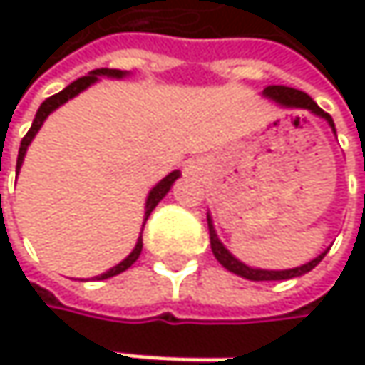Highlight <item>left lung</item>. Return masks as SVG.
I'll return each mask as SVG.
<instances>
[{"label": "left lung", "instance_id": "1", "mask_svg": "<svg viewBox=\"0 0 365 365\" xmlns=\"http://www.w3.org/2000/svg\"><path fill=\"white\" fill-rule=\"evenodd\" d=\"M262 95H264V97H268V99H272V101H277V103H279V106H283V108L309 110L311 113H315V115H319V118L328 120V124L331 126V130L336 133L331 115L322 110V108H319V106H317V103L307 95V93L296 91V88H289V86H266ZM207 224H209L211 252H213V255H215V259H217L226 270H230V272H235V274H239V277H243V279H250V281H285V279H294V277L307 274L309 270H313V268L324 259V255L328 254V250H326L324 254H319L315 259H311V262H307V264H302V266L289 268V270H262V268H252V266H247V264L239 262L235 255L230 254V252L222 245V241L217 239L215 228H213V222H211V217H209V215H207Z\"/></svg>", "mask_w": 365, "mask_h": 365}]
</instances>
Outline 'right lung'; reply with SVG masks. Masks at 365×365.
Returning a JSON list of instances; mask_svg holds the SVG:
<instances>
[{"label": "right lung", "instance_id": "obj_1", "mask_svg": "<svg viewBox=\"0 0 365 365\" xmlns=\"http://www.w3.org/2000/svg\"><path fill=\"white\" fill-rule=\"evenodd\" d=\"M99 76H108V78H124L126 76V71H120V69H95V71H91L88 76H84V78H78L76 82H71L67 88H63L61 93H56V95H52V97H48L41 106H39V110L36 113V120H34V124H31V128H29V133L23 137V141H21V148H19V160H16V175H19V169H21V165H23V160H25V154H27V148H29V143L34 141V137L37 135V130L41 128V124H43V120L52 113V111L56 110L58 106H63V103H67L69 99H73L76 95H80L84 88H88L91 84H95L97 80H99ZM180 178V171H173V173H169L165 180H160V182L156 183L152 190H150V194H148V200H145V217H143V226H145V222H148V217H150V213L156 209V205L165 198V194L171 190V185L173 182ZM141 250H143V239L139 237L137 239V245H135V250L130 252V254L126 255L120 264H115L113 268H110L108 272H103V274H99V277H95V279H110V277H115V274H120V272H124L126 268H130L135 262H137V257L141 255Z\"/></svg>", "mask_w": 365, "mask_h": 365}]
</instances>
